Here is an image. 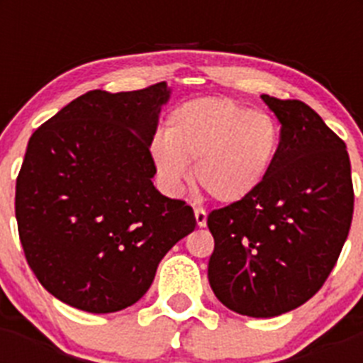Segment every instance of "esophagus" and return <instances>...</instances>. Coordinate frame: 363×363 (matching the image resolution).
<instances>
[{"label": "esophagus", "instance_id": "obj_1", "mask_svg": "<svg viewBox=\"0 0 363 363\" xmlns=\"http://www.w3.org/2000/svg\"><path fill=\"white\" fill-rule=\"evenodd\" d=\"M194 218H196V225L198 227L207 225V213H205V209H201V207H196V209H194Z\"/></svg>", "mask_w": 363, "mask_h": 363}]
</instances>
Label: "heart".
<instances>
[{
  "mask_svg": "<svg viewBox=\"0 0 363 363\" xmlns=\"http://www.w3.org/2000/svg\"><path fill=\"white\" fill-rule=\"evenodd\" d=\"M280 129L271 116L230 98H194L169 112L165 134L150 145L154 165L171 187L194 163L198 187L221 203L251 196L277 158Z\"/></svg>",
  "mask_w": 363,
  "mask_h": 363,
  "instance_id": "heart-1",
  "label": "heart"
}]
</instances>
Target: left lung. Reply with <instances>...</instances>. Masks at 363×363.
Here are the masks:
<instances>
[{
    "label": "left lung",
    "mask_w": 363,
    "mask_h": 363,
    "mask_svg": "<svg viewBox=\"0 0 363 363\" xmlns=\"http://www.w3.org/2000/svg\"><path fill=\"white\" fill-rule=\"evenodd\" d=\"M262 99L281 123L277 158L251 196L207 216L209 281L234 313L272 318L325 284L351 229L354 191L344 140L309 105Z\"/></svg>",
    "instance_id": "obj_1"
}]
</instances>
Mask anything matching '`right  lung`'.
Returning a JSON list of instances; mask_svg holds the SVG:
<instances>
[{
  "label": "right lung",
  "instance_id": "1",
  "mask_svg": "<svg viewBox=\"0 0 363 363\" xmlns=\"http://www.w3.org/2000/svg\"><path fill=\"white\" fill-rule=\"evenodd\" d=\"M165 82L91 91L28 140L16 179V220L40 284L67 306L116 313L149 291L176 242L194 230L185 201L152 185L150 143Z\"/></svg>",
  "mask_w": 363,
  "mask_h": 363
}]
</instances>
